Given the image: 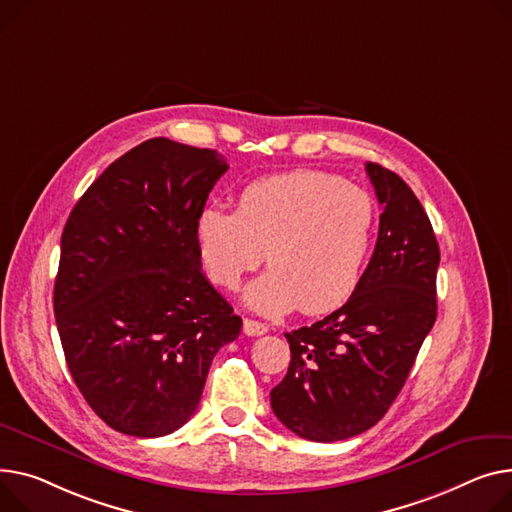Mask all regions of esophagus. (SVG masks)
Masks as SVG:
<instances>
[{"instance_id":"esophagus-1","label":"esophagus","mask_w":512,"mask_h":512,"mask_svg":"<svg viewBox=\"0 0 512 512\" xmlns=\"http://www.w3.org/2000/svg\"><path fill=\"white\" fill-rule=\"evenodd\" d=\"M243 331H245L247 335H251V337H257V335L267 333V325L261 323V321H255V319H245Z\"/></svg>"}]
</instances>
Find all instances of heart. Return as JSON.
Masks as SVG:
<instances>
[{
    "instance_id": "heart-1",
    "label": "heart",
    "mask_w": 512,
    "mask_h": 512,
    "mask_svg": "<svg viewBox=\"0 0 512 512\" xmlns=\"http://www.w3.org/2000/svg\"><path fill=\"white\" fill-rule=\"evenodd\" d=\"M374 228L377 203L366 189L321 170H292L249 183L236 210L210 203L195 238L210 280L230 290L265 251L271 269L245 294L255 311L284 315L300 304L321 315L358 288Z\"/></svg>"
}]
</instances>
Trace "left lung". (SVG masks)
Instances as JSON below:
<instances>
[{
	"mask_svg": "<svg viewBox=\"0 0 512 512\" xmlns=\"http://www.w3.org/2000/svg\"><path fill=\"white\" fill-rule=\"evenodd\" d=\"M383 208L377 247L342 309L286 333L290 366L271 410L300 438L346 440L377 424L436 321L440 251L422 203L393 170L368 162Z\"/></svg>",
	"mask_w": 512,
	"mask_h": 512,
	"instance_id": "obj_1",
	"label": "left lung"
}]
</instances>
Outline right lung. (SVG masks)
Here are the masks:
<instances>
[{"mask_svg":"<svg viewBox=\"0 0 512 512\" xmlns=\"http://www.w3.org/2000/svg\"><path fill=\"white\" fill-rule=\"evenodd\" d=\"M228 164L154 138L117 158L61 234L53 290L74 383L113 430L156 438L197 410L216 352L243 319L201 271L195 222Z\"/></svg>","mask_w":512,"mask_h":512,"instance_id":"1","label":"right lung"}]
</instances>
